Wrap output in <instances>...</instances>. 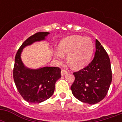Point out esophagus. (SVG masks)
I'll return each instance as SVG.
<instances>
[{
  "label": "esophagus",
  "instance_id": "obj_1",
  "mask_svg": "<svg viewBox=\"0 0 122 122\" xmlns=\"http://www.w3.org/2000/svg\"><path fill=\"white\" fill-rule=\"evenodd\" d=\"M68 73V71H67L66 70H64V69H63L62 70H61V74L62 76H64V75H65L66 74H67Z\"/></svg>",
  "mask_w": 122,
  "mask_h": 122
}]
</instances>
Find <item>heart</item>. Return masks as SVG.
I'll return each mask as SVG.
<instances>
[{"instance_id":"1","label":"heart","mask_w":122,"mask_h":122,"mask_svg":"<svg viewBox=\"0 0 122 122\" xmlns=\"http://www.w3.org/2000/svg\"><path fill=\"white\" fill-rule=\"evenodd\" d=\"M59 51L55 56L59 62H63L64 55L68 56V61L73 68H83L89 63L93 53V44L88 37L72 35L63 39L59 44Z\"/></svg>"}]
</instances>
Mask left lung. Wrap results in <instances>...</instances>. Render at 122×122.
Listing matches in <instances>:
<instances>
[{"label": "left lung", "instance_id": "8db88e82", "mask_svg": "<svg viewBox=\"0 0 122 122\" xmlns=\"http://www.w3.org/2000/svg\"><path fill=\"white\" fill-rule=\"evenodd\" d=\"M73 75L75 79L71 90L77 99L94 104L105 97L112 80L111 63L108 54L97 39L92 61Z\"/></svg>", "mask_w": 122, "mask_h": 122}]
</instances>
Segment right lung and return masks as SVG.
I'll return each mask as SVG.
<instances>
[{
    "instance_id": "add662e5",
    "label": "right lung",
    "mask_w": 122,
    "mask_h": 122,
    "mask_svg": "<svg viewBox=\"0 0 122 122\" xmlns=\"http://www.w3.org/2000/svg\"><path fill=\"white\" fill-rule=\"evenodd\" d=\"M49 32H38L23 43L15 57L13 78L18 92L23 98L30 103H40L53 95L55 83L61 78L58 67H41L31 69L25 66L21 60L22 51L26 46L46 41Z\"/></svg>"
}]
</instances>
